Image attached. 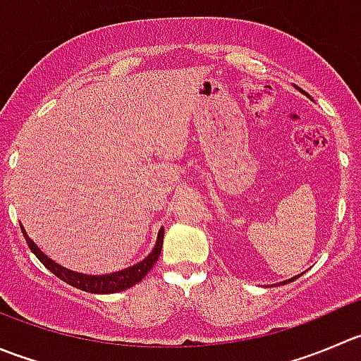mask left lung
I'll use <instances>...</instances> for the list:
<instances>
[{"instance_id": "obj_1", "label": "left lung", "mask_w": 361, "mask_h": 361, "mask_svg": "<svg viewBox=\"0 0 361 361\" xmlns=\"http://www.w3.org/2000/svg\"><path fill=\"white\" fill-rule=\"evenodd\" d=\"M298 277H300V275H298ZM295 279L296 277H293V279H289V281H286V284H288V282H293V281H295Z\"/></svg>"}]
</instances>
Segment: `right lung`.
<instances>
[{
    "label": "right lung",
    "instance_id": "1",
    "mask_svg": "<svg viewBox=\"0 0 361 361\" xmlns=\"http://www.w3.org/2000/svg\"><path fill=\"white\" fill-rule=\"evenodd\" d=\"M20 229H23L24 238H26V243L27 247L31 248V252L40 259V262L45 266V268L51 269L56 277L61 279V281L66 282V284L73 286V288L82 289V291L86 293H97V295L120 293V291H125V289L132 288V286H135L137 282H141L142 279L146 277V274H148L149 269L153 268L157 259H159L160 250H162V241H164V229H160L155 248H153L152 254H149L145 261L139 262V264L130 266V268L121 269V271H116V274H109V275H82V274H75V271H70V269L56 264L52 259H49L47 255L42 254L40 248H38L37 245L27 238L26 231H24L23 226H20Z\"/></svg>",
    "mask_w": 361,
    "mask_h": 361
}]
</instances>
